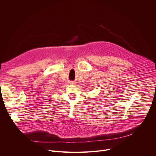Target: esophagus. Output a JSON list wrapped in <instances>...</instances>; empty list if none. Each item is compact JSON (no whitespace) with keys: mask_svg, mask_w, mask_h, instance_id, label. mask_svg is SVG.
I'll list each match as a JSON object with an SVG mask.
<instances>
[{"mask_svg":"<svg viewBox=\"0 0 156 156\" xmlns=\"http://www.w3.org/2000/svg\"><path fill=\"white\" fill-rule=\"evenodd\" d=\"M71 84H76V83H75L74 81H70V83Z\"/></svg>","mask_w":156,"mask_h":156,"instance_id":"1","label":"esophagus"}]
</instances>
